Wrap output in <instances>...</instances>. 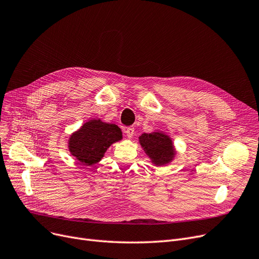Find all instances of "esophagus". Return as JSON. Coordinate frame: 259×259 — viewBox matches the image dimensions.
<instances>
[{
  "instance_id": "34e87169",
  "label": "esophagus",
  "mask_w": 259,
  "mask_h": 259,
  "mask_svg": "<svg viewBox=\"0 0 259 259\" xmlns=\"http://www.w3.org/2000/svg\"><path fill=\"white\" fill-rule=\"evenodd\" d=\"M125 133H126L127 138L131 139V138L133 137V134H134V128H133V127H128V128H126V129H125Z\"/></svg>"
}]
</instances>
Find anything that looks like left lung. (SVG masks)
Here are the masks:
<instances>
[{"mask_svg":"<svg viewBox=\"0 0 259 259\" xmlns=\"http://www.w3.org/2000/svg\"><path fill=\"white\" fill-rule=\"evenodd\" d=\"M140 143L153 164L157 166L165 165L174 159L172 142L163 133H144L140 137Z\"/></svg>","mask_w":259,"mask_h":259,"instance_id":"left-lung-1","label":"left lung"}]
</instances>
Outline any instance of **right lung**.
Segmentation results:
<instances>
[{
  "mask_svg": "<svg viewBox=\"0 0 259 259\" xmlns=\"http://www.w3.org/2000/svg\"><path fill=\"white\" fill-rule=\"evenodd\" d=\"M121 138V131L114 123L93 119L72 134L69 149L72 155L83 165H93L102 160L111 144Z\"/></svg>",
  "mask_w": 259,
  "mask_h": 259,
  "instance_id": "right-lung-1",
  "label": "right lung"
}]
</instances>
